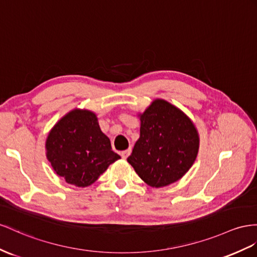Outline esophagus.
<instances>
[{"instance_id": "esophagus-1", "label": "esophagus", "mask_w": 257, "mask_h": 257, "mask_svg": "<svg viewBox=\"0 0 257 257\" xmlns=\"http://www.w3.org/2000/svg\"><path fill=\"white\" fill-rule=\"evenodd\" d=\"M130 153H131V149H129V150H126V151H122V152L120 153V155H121L122 159L126 160L127 157L130 155Z\"/></svg>"}]
</instances>
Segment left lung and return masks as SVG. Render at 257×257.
Masks as SVG:
<instances>
[{
	"instance_id": "8db88e82",
	"label": "left lung",
	"mask_w": 257,
	"mask_h": 257,
	"mask_svg": "<svg viewBox=\"0 0 257 257\" xmlns=\"http://www.w3.org/2000/svg\"><path fill=\"white\" fill-rule=\"evenodd\" d=\"M140 138L127 161L149 186L179 180L193 165L199 135L189 117L174 105L155 100L140 115Z\"/></svg>"
}]
</instances>
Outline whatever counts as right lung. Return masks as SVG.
I'll use <instances>...</instances> for the list:
<instances>
[{
  "mask_svg": "<svg viewBox=\"0 0 257 257\" xmlns=\"http://www.w3.org/2000/svg\"><path fill=\"white\" fill-rule=\"evenodd\" d=\"M54 172L70 185L88 187L120 156L90 110L74 109L51 130L45 143Z\"/></svg>",
  "mask_w": 257,
  "mask_h": 257,
  "instance_id": "obj_1",
  "label": "right lung"
}]
</instances>
